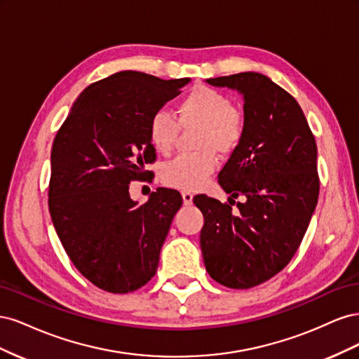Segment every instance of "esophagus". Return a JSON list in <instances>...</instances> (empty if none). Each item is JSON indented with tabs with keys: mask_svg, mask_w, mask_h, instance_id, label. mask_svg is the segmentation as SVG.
<instances>
[{
	"mask_svg": "<svg viewBox=\"0 0 359 359\" xmlns=\"http://www.w3.org/2000/svg\"><path fill=\"white\" fill-rule=\"evenodd\" d=\"M181 194H182L184 205H191V202H193V194H191V191H189V190H182V191H181Z\"/></svg>",
	"mask_w": 359,
	"mask_h": 359,
	"instance_id": "1",
	"label": "esophagus"
}]
</instances>
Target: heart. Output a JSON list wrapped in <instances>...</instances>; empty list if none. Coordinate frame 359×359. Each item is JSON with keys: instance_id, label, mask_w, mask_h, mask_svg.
Here are the masks:
<instances>
[{"instance_id": "b5f03b06", "label": "heart", "mask_w": 359, "mask_h": 359, "mask_svg": "<svg viewBox=\"0 0 359 359\" xmlns=\"http://www.w3.org/2000/svg\"><path fill=\"white\" fill-rule=\"evenodd\" d=\"M181 127L201 126L198 153L181 154L161 169V181L169 187L198 190L219 165L215 149L232 153L245 133L244 114L231 103L226 94L210 86H194L175 104ZM169 114L158 111L148 123V139L160 154H169L175 147L180 126Z\"/></svg>"}]
</instances>
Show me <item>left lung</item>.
Returning a JSON list of instances; mask_svg holds the SVG:
<instances>
[{
    "mask_svg": "<svg viewBox=\"0 0 359 359\" xmlns=\"http://www.w3.org/2000/svg\"><path fill=\"white\" fill-rule=\"evenodd\" d=\"M244 99L245 133L219 173L229 203L201 194V248L208 274L250 289L280 273L297 253L319 198L318 147L301 106L268 76L244 72L206 79ZM246 201L233 210L232 197Z\"/></svg>",
    "mask_w": 359,
    "mask_h": 359,
    "instance_id": "8db88e82",
    "label": "left lung"
}]
</instances>
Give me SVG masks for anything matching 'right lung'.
<instances>
[{"mask_svg": "<svg viewBox=\"0 0 359 359\" xmlns=\"http://www.w3.org/2000/svg\"><path fill=\"white\" fill-rule=\"evenodd\" d=\"M189 82L118 72L86 86L53 140L52 223L73 265L106 292H133L157 271L182 198L160 187L137 205L128 184L142 180L144 165L156 158L148 139L151 116Z\"/></svg>", "mask_w": 359, "mask_h": 359, "instance_id": "right-lung-1", "label": "right lung"}]
</instances>
